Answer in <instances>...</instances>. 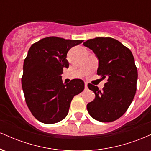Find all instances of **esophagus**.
<instances>
[{
    "label": "esophagus",
    "instance_id": "34e87169",
    "mask_svg": "<svg viewBox=\"0 0 151 151\" xmlns=\"http://www.w3.org/2000/svg\"><path fill=\"white\" fill-rule=\"evenodd\" d=\"M84 87H85V89H87V82H85V84H84Z\"/></svg>",
    "mask_w": 151,
    "mask_h": 151
}]
</instances>
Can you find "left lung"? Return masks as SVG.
<instances>
[{"mask_svg":"<svg viewBox=\"0 0 151 151\" xmlns=\"http://www.w3.org/2000/svg\"><path fill=\"white\" fill-rule=\"evenodd\" d=\"M99 60L97 74L106 78L103 89L89 84L95 98L86 106L95 120L111 122L122 116L131 105L136 91L138 70L129 48L111 37H96L83 43Z\"/></svg>","mask_w":151,"mask_h":151,"instance_id":"obj_1","label":"left lung"}]
</instances>
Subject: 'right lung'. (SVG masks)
Listing matches in <instances>:
<instances>
[{
	"label": "right lung",
	"mask_w": 151,
	"mask_h": 151,
	"mask_svg": "<svg viewBox=\"0 0 151 151\" xmlns=\"http://www.w3.org/2000/svg\"><path fill=\"white\" fill-rule=\"evenodd\" d=\"M82 40L47 37L34 43L24 60L22 87L27 107L40 122L52 124L68 114L71 101L84 89L81 79L63 84L61 74L68 68L67 54Z\"/></svg>",
	"instance_id": "right-lung-1"
}]
</instances>
